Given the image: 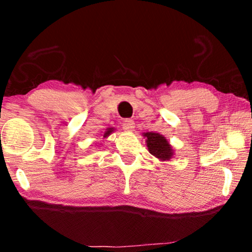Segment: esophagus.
I'll use <instances>...</instances> for the list:
<instances>
[{"label": "esophagus", "mask_w": 252, "mask_h": 252, "mask_svg": "<svg viewBox=\"0 0 252 252\" xmlns=\"http://www.w3.org/2000/svg\"><path fill=\"white\" fill-rule=\"evenodd\" d=\"M123 128L125 129L126 132H132V130H134V128H135V123H134L133 120H130V119L124 120Z\"/></svg>", "instance_id": "1"}]
</instances>
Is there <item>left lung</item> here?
<instances>
[{"mask_svg":"<svg viewBox=\"0 0 252 252\" xmlns=\"http://www.w3.org/2000/svg\"><path fill=\"white\" fill-rule=\"evenodd\" d=\"M143 136L146 137V143L149 153L160 161L170 160L171 158L174 157L173 147L164 135L159 133L148 132L143 133Z\"/></svg>","mask_w":252,"mask_h":252,"instance_id":"8db88e82","label":"left lung"}]
</instances>
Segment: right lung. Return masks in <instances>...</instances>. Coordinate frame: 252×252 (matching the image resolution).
<instances>
[{
  "label": "right lung",
  "instance_id": "1",
  "mask_svg": "<svg viewBox=\"0 0 252 252\" xmlns=\"http://www.w3.org/2000/svg\"><path fill=\"white\" fill-rule=\"evenodd\" d=\"M115 130H116V129L113 128V127H109V128H106V129H105V132H104V134H103V139H106V137H108L111 133L115 132Z\"/></svg>",
  "mask_w": 252,
  "mask_h": 252
}]
</instances>
